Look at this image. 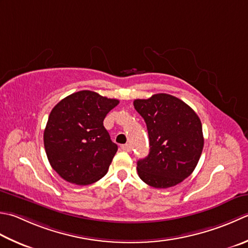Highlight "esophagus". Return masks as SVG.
I'll use <instances>...</instances> for the list:
<instances>
[{
  "label": "esophagus",
  "mask_w": 248,
  "mask_h": 248,
  "mask_svg": "<svg viewBox=\"0 0 248 248\" xmlns=\"http://www.w3.org/2000/svg\"><path fill=\"white\" fill-rule=\"evenodd\" d=\"M121 149H123L124 152H131L132 146H131L130 144H124V145H121Z\"/></svg>",
  "instance_id": "esophagus-1"
}]
</instances>
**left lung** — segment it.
Listing matches in <instances>:
<instances>
[{
  "mask_svg": "<svg viewBox=\"0 0 248 248\" xmlns=\"http://www.w3.org/2000/svg\"><path fill=\"white\" fill-rule=\"evenodd\" d=\"M133 105L146 123L150 146L148 156L138 161L140 178L161 189L182 183L196 169L204 145L199 116L167 93L134 100Z\"/></svg>",
  "mask_w": 248,
  "mask_h": 248,
  "instance_id": "obj_1",
  "label": "left lung"
}]
</instances>
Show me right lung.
<instances>
[{"mask_svg":"<svg viewBox=\"0 0 248 248\" xmlns=\"http://www.w3.org/2000/svg\"><path fill=\"white\" fill-rule=\"evenodd\" d=\"M118 103L81 90L61 100L50 111L44 146L51 168L66 182L90 185L108 173L118 146L111 142L103 120Z\"/></svg>","mask_w":248,"mask_h":248,"instance_id":"right-lung-1","label":"right lung"}]
</instances>
